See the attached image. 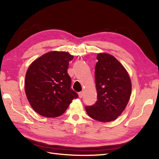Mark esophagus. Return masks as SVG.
<instances>
[{"label":"esophagus","mask_w":159,"mask_h":159,"mask_svg":"<svg viewBox=\"0 0 159 159\" xmlns=\"http://www.w3.org/2000/svg\"><path fill=\"white\" fill-rule=\"evenodd\" d=\"M83 96V92L81 91V92H79V98H82Z\"/></svg>","instance_id":"esophagus-1"}]
</instances>
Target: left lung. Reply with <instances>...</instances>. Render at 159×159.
Masks as SVG:
<instances>
[{
	"mask_svg": "<svg viewBox=\"0 0 159 159\" xmlns=\"http://www.w3.org/2000/svg\"><path fill=\"white\" fill-rule=\"evenodd\" d=\"M95 65V79L98 100L86 106L87 114L100 122L116 120L124 111L131 94L130 76L113 55L99 53Z\"/></svg>",
	"mask_w": 159,
	"mask_h": 159,
	"instance_id": "1",
	"label": "left lung"
}]
</instances>
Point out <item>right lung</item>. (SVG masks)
Here are the masks:
<instances>
[{
	"label": "right lung",
	"mask_w": 159,
	"mask_h": 159,
	"mask_svg": "<svg viewBox=\"0 0 159 159\" xmlns=\"http://www.w3.org/2000/svg\"><path fill=\"white\" fill-rule=\"evenodd\" d=\"M74 55L66 51H53L36 59L25 74L24 87L31 107L40 115L55 118L64 113L74 98L68 74L69 61Z\"/></svg>",
	"instance_id": "add662e5"
}]
</instances>
